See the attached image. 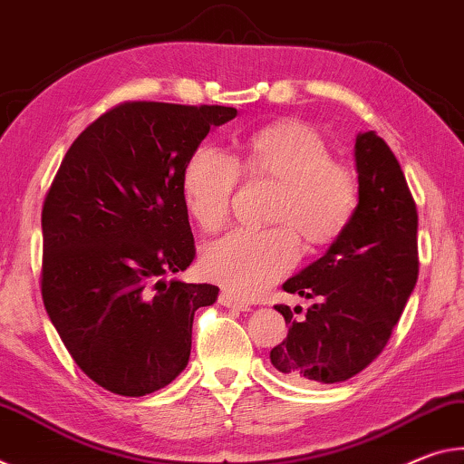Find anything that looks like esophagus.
Instances as JSON below:
<instances>
[{
  "label": "esophagus",
  "instance_id": "34e87169",
  "mask_svg": "<svg viewBox=\"0 0 464 464\" xmlns=\"http://www.w3.org/2000/svg\"><path fill=\"white\" fill-rule=\"evenodd\" d=\"M219 304H222V306H226V308H230V310H238V313H248V310H250V304L246 300L238 298V295L232 294V292L219 294Z\"/></svg>",
  "mask_w": 464,
  "mask_h": 464
}]
</instances>
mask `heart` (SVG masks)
I'll use <instances>...</instances> for the list:
<instances>
[{"mask_svg": "<svg viewBox=\"0 0 464 464\" xmlns=\"http://www.w3.org/2000/svg\"><path fill=\"white\" fill-rule=\"evenodd\" d=\"M240 170L279 182L267 230L238 227L203 248L201 267L211 282L238 295H259L300 259V237L310 246L335 242L358 209V180L333 160L313 127L287 121L265 127L242 143L234 160L201 146L182 172V203L203 230H218L230 216Z\"/></svg>", "mask_w": 464, "mask_h": 464, "instance_id": "heart-1", "label": "heart"}]
</instances>
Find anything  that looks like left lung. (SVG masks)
<instances>
[{"mask_svg":"<svg viewBox=\"0 0 464 464\" xmlns=\"http://www.w3.org/2000/svg\"><path fill=\"white\" fill-rule=\"evenodd\" d=\"M355 170L360 197L352 224L284 284L285 292L316 302L302 318L276 306L290 331L269 358L294 384H335L368 368L389 343L420 273L415 201L399 160L374 131L355 138Z\"/></svg>","mask_w":464,"mask_h":464,"instance_id":"obj_1","label":"left lung"}]
</instances>
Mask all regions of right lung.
I'll list each match as a JSON object with an SVG mask.
<instances>
[{
	"label": "right lung",
	"mask_w": 464,
	"mask_h": 464,
	"mask_svg": "<svg viewBox=\"0 0 464 464\" xmlns=\"http://www.w3.org/2000/svg\"><path fill=\"white\" fill-rule=\"evenodd\" d=\"M232 106L119 104L80 133L43 205L41 292L61 341L102 389L143 397L191 355L218 285L166 279L195 259L182 172Z\"/></svg>",
	"instance_id": "1"
}]
</instances>
